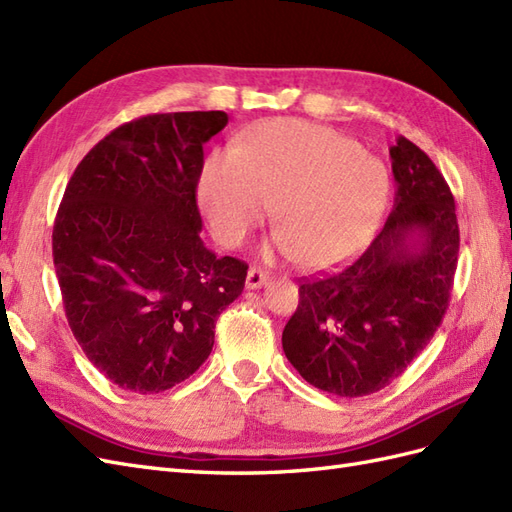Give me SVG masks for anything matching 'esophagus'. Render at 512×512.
<instances>
[{
  "label": "esophagus",
  "instance_id": "esophagus-1",
  "mask_svg": "<svg viewBox=\"0 0 512 512\" xmlns=\"http://www.w3.org/2000/svg\"><path fill=\"white\" fill-rule=\"evenodd\" d=\"M269 282V275L262 271V269H256V267H252L250 271H247V280H245V286L250 288V290H254V288H260V286H265Z\"/></svg>",
  "mask_w": 512,
  "mask_h": 512
}]
</instances>
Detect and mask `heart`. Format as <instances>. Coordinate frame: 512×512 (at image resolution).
<instances>
[{
  "label": "heart",
  "mask_w": 512,
  "mask_h": 512,
  "mask_svg": "<svg viewBox=\"0 0 512 512\" xmlns=\"http://www.w3.org/2000/svg\"><path fill=\"white\" fill-rule=\"evenodd\" d=\"M198 204L219 243L239 247L278 206L265 258L327 271L375 237L390 200V176L353 137L295 118L245 131L213 148L198 174Z\"/></svg>",
  "instance_id": "heart-1"
}]
</instances>
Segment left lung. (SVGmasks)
<instances>
[{
	"mask_svg": "<svg viewBox=\"0 0 512 512\" xmlns=\"http://www.w3.org/2000/svg\"><path fill=\"white\" fill-rule=\"evenodd\" d=\"M390 157L388 222L353 265L299 286L282 331L288 362L336 396H368L403 375L444 319L457 271V206L444 176L403 135Z\"/></svg>",
	"mask_w": 512,
	"mask_h": 512,
	"instance_id": "obj_1",
	"label": "left lung"
}]
</instances>
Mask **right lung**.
Masks as SVG:
<instances>
[{
  "label": "right lung",
  "instance_id": "1",
  "mask_svg": "<svg viewBox=\"0 0 512 512\" xmlns=\"http://www.w3.org/2000/svg\"><path fill=\"white\" fill-rule=\"evenodd\" d=\"M226 124V112L142 116L103 137L66 185L53 224L66 319L122 390L159 394L191 377L245 286V262L200 239L202 146Z\"/></svg>",
  "mask_w": 512,
  "mask_h": 512
}]
</instances>
